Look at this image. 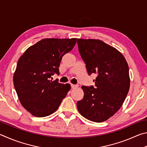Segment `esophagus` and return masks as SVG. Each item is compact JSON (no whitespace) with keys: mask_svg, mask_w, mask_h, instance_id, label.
Wrapping results in <instances>:
<instances>
[{"mask_svg":"<svg viewBox=\"0 0 147 147\" xmlns=\"http://www.w3.org/2000/svg\"><path fill=\"white\" fill-rule=\"evenodd\" d=\"M77 87H78V86H77V85H74V84H71V88L72 89L76 88Z\"/></svg>","mask_w":147,"mask_h":147,"instance_id":"obj_1","label":"esophagus"}]
</instances>
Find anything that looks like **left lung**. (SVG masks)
<instances>
[{"label": "left lung", "instance_id": "obj_1", "mask_svg": "<svg viewBox=\"0 0 147 147\" xmlns=\"http://www.w3.org/2000/svg\"><path fill=\"white\" fill-rule=\"evenodd\" d=\"M81 56L88 75L95 74V86H83V98L77 102L80 114L96 123L113 116L124 102L129 91V69L123 54L97 39L78 38Z\"/></svg>", "mask_w": 147, "mask_h": 147}]
</instances>
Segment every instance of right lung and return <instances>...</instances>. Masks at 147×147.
<instances>
[{
    "label": "right lung",
    "instance_id": "right-lung-1",
    "mask_svg": "<svg viewBox=\"0 0 147 147\" xmlns=\"http://www.w3.org/2000/svg\"><path fill=\"white\" fill-rule=\"evenodd\" d=\"M77 38H44L20 56L13 84L20 103L33 116L46 117L58 109L70 90L69 84L50 80L59 74L63 57L75 46Z\"/></svg>",
    "mask_w": 147,
    "mask_h": 147
}]
</instances>
